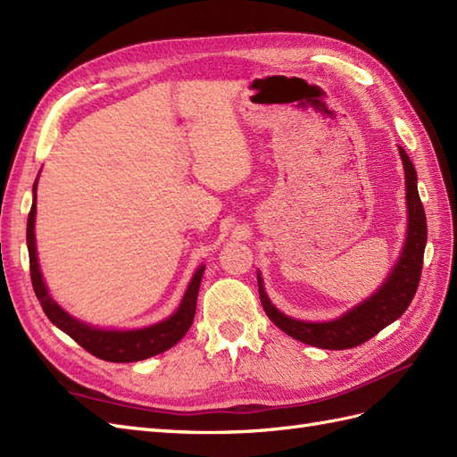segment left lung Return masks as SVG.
<instances>
[{"mask_svg": "<svg viewBox=\"0 0 457 457\" xmlns=\"http://www.w3.org/2000/svg\"><path fill=\"white\" fill-rule=\"evenodd\" d=\"M407 187V239L394 272L386 284L365 303L330 322H303L279 312L266 297L262 278L259 274V295L262 309L279 330L295 340L322 349L357 347L377 336L382 328L397 320L411 303L423 272V256L427 245V216L417 191V171L411 160L400 146Z\"/></svg>", "mask_w": 457, "mask_h": 457, "instance_id": "obj_1", "label": "left lung"}]
</instances>
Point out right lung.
I'll return each instance as SVG.
<instances>
[{"label": "right lung", "instance_id": "add662e5", "mask_svg": "<svg viewBox=\"0 0 457 457\" xmlns=\"http://www.w3.org/2000/svg\"><path fill=\"white\" fill-rule=\"evenodd\" d=\"M34 191V203L29 212L27 221V245H29V261H30V279L34 294H37L40 305L57 328L63 330L69 337L87 349L90 355L98 359L110 361V362H135L143 361L152 355H158L162 351H166L178 344L181 337L191 328L193 319H195V309H196V295L198 287H201V279L204 266L198 268L195 272L189 287H187L183 301L179 309L175 311L170 319L162 320L154 326H148V328L140 330H127V332H115V330H98L87 326L83 322L75 320L73 317L57 305V303L50 297L48 289L40 274L38 259H37V245H34V216H37V183L32 187Z\"/></svg>", "mask_w": 457, "mask_h": 457}]
</instances>
